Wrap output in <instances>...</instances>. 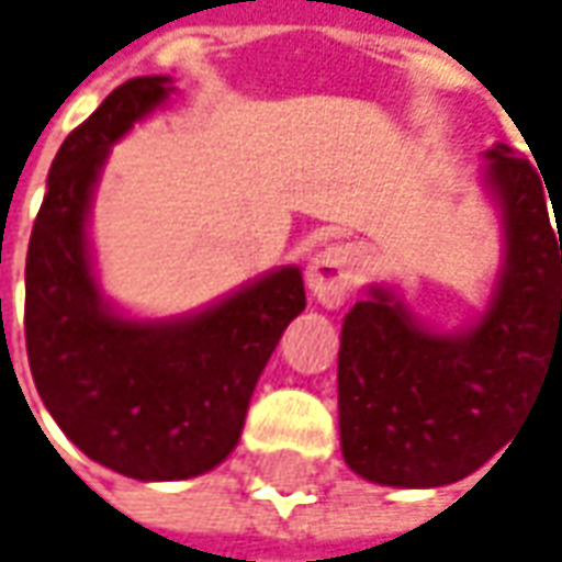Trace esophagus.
I'll list each match as a JSON object with an SVG mask.
<instances>
[{
	"instance_id": "34e87169",
	"label": "esophagus",
	"mask_w": 562,
	"mask_h": 562,
	"mask_svg": "<svg viewBox=\"0 0 562 562\" xmlns=\"http://www.w3.org/2000/svg\"><path fill=\"white\" fill-rule=\"evenodd\" d=\"M356 266L359 259L349 244H330L322 254L312 256L306 278L315 300L327 308H340L356 284Z\"/></svg>"
}]
</instances>
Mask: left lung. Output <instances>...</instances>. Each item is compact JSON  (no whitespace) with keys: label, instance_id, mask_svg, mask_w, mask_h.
Wrapping results in <instances>:
<instances>
[{"label":"left lung","instance_id":"obj_1","mask_svg":"<svg viewBox=\"0 0 562 562\" xmlns=\"http://www.w3.org/2000/svg\"><path fill=\"white\" fill-rule=\"evenodd\" d=\"M501 206L504 269L485 315L458 334L424 327L393 290L342 318L340 446L359 476L398 488L458 483L510 442L562 374V206L507 145L485 150Z\"/></svg>","mask_w":562,"mask_h":562}]
</instances>
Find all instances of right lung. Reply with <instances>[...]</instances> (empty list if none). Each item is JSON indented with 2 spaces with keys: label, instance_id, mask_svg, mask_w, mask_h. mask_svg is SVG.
<instances>
[{
  "label": "right lung",
  "instance_id": "add662e5",
  "mask_svg": "<svg viewBox=\"0 0 562 562\" xmlns=\"http://www.w3.org/2000/svg\"><path fill=\"white\" fill-rule=\"evenodd\" d=\"M169 92L167 77L130 79L64 138L26 250V359L45 408L82 454L145 483L191 480L232 454L256 380L306 308L296 266L169 322L123 318L98 293L92 191L111 145Z\"/></svg>",
  "mask_w": 562,
  "mask_h": 562
}]
</instances>
